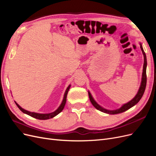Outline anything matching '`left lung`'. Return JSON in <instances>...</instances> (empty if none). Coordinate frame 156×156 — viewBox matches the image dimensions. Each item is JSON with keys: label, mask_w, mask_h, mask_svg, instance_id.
I'll return each instance as SVG.
<instances>
[{"label": "left lung", "mask_w": 156, "mask_h": 156, "mask_svg": "<svg viewBox=\"0 0 156 156\" xmlns=\"http://www.w3.org/2000/svg\"><path fill=\"white\" fill-rule=\"evenodd\" d=\"M140 45V48L141 51H142L143 54L144 55V65H143V76H142V81H141L140 87L139 88V90L137 94H136V95L135 96V98L131 101H129L127 103H126V104H124L122 107L119 108V109L113 110V111H108V110H107V109H105V108H103V107H101L99 105L98 103L95 101H94L93 98L91 96L90 93L88 92V96H89L90 100V102L92 103V104L94 105V107L96 108L98 110L105 112V113H107V114H109V115L119 114V113L123 112H124L127 110H128L129 108H130L131 107H132L133 106H134L135 105H136V103H137L140 101L141 98L143 97L144 92V90H145V88H146V66H147V61H146V54H145L144 51L143 49L142 45H141V44Z\"/></svg>", "instance_id": "left-lung-1"}]
</instances>
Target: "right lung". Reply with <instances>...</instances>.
Wrapping results in <instances>:
<instances>
[{"instance_id":"obj_1","label":"right lung","mask_w":156,"mask_h":156,"mask_svg":"<svg viewBox=\"0 0 156 156\" xmlns=\"http://www.w3.org/2000/svg\"><path fill=\"white\" fill-rule=\"evenodd\" d=\"M69 88H70V85L67 88L66 90V92H65L63 101H62V103H61V105H60V107L55 112H51V113H49V114H39V113L31 112L27 111H26L25 109H23V108H22L20 105L17 104V103H16V105L18 107V108H20V109L23 112H24V113H25V114L29 115V116H32L33 118H35V119H39V120H48V119H52V118H53L54 116H55L57 115L58 114H59V113L63 110V108H64V106L66 105V102L67 94H68V90H69Z\"/></svg>"}]
</instances>
